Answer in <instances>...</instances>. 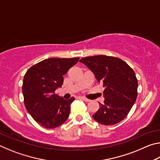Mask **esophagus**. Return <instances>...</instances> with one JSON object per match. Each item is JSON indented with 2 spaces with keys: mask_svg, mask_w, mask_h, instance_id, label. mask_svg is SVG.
Listing matches in <instances>:
<instances>
[{
  "mask_svg": "<svg viewBox=\"0 0 160 160\" xmlns=\"http://www.w3.org/2000/svg\"><path fill=\"white\" fill-rule=\"evenodd\" d=\"M80 99H82V100H83V101H85V102H90V99H87V98H85V97H80Z\"/></svg>",
  "mask_w": 160,
  "mask_h": 160,
  "instance_id": "34e87169",
  "label": "esophagus"
}]
</instances>
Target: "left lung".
Instances as JSON below:
<instances>
[{"mask_svg": "<svg viewBox=\"0 0 160 160\" xmlns=\"http://www.w3.org/2000/svg\"><path fill=\"white\" fill-rule=\"evenodd\" d=\"M104 88V104L92 115L97 122L114 125L126 117L138 96V80L131 67L121 59L98 55L81 58Z\"/></svg>", "mask_w": 160, "mask_h": 160, "instance_id": "8db88e82", "label": "left lung"}]
</instances>
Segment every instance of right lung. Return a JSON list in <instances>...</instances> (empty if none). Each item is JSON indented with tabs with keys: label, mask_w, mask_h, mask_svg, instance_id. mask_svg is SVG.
<instances>
[{
	"label": "right lung",
	"mask_w": 160,
	"mask_h": 160,
	"mask_svg": "<svg viewBox=\"0 0 160 160\" xmlns=\"http://www.w3.org/2000/svg\"><path fill=\"white\" fill-rule=\"evenodd\" d=\"M80 58H51L32 66L22 84L24 103L29 114L40 126L54 128L68 118L74 97L66 100L55 93L63 83V75Z\"/></svg>",
	"instance_id": "right-lung-1"
}]
</instances>
